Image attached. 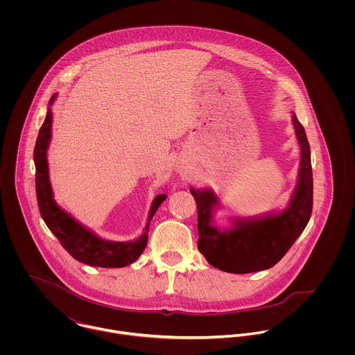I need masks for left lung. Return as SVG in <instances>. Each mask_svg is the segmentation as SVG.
I'll list each match as a JSON object with an SVG mask.
<instances>
[{
	"label": "left lung",
	"mask_w": 355,
	"mask_h": 355,
	"mask_svg": "<svg viewBox=\"0 0 355 355\" xmlns=\"http://www.w3.org/2000/svg\"><path fill=\"white\" fill-rule=\"evenodd\" d=\"M293 123L301 146V169L294 198L283 213L254 221L236 220L232 230L217 231L210 224L211 209L217 203L213 191L191 189L198 210V250L214 268L239 275L269 269L286 255L307 225L313 209L310 145L297 116Z\"/></svg>",
	"instance_id": "left-lung-1"
}]
</instances>
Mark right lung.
Segmentation results:
<instances>
[{
    "mask_svg": "<svg viewBox=\"0 0 355 355\" xmlns=\"http://www.w3.org/2000/svg\"><path fill=\"white\" fill-rule=\"evenodd\" d=\"M54 97L55 94L51 97L49 105L54 101ZM51 110L49 109L46 119L40 130L37 144L34 148L37 200L45 224L55 235L61 246L75 259L83 263L101 268H123L132 263L134 261L138 259L141 254L144 253L148 245V234L153 216L158 206L164 202L166 196L161 194L154 198L148 224L145 227V232L137 241L123 243L105 241L96 236L78 221H75L68 213L60 209L53 200L46 159V150L51 141Z\"/></svg>",
    "mask_w": 355,
    "mask_h": 355,
    "instance_id": "1",
    "label": "right lung"
}]
</instances>
